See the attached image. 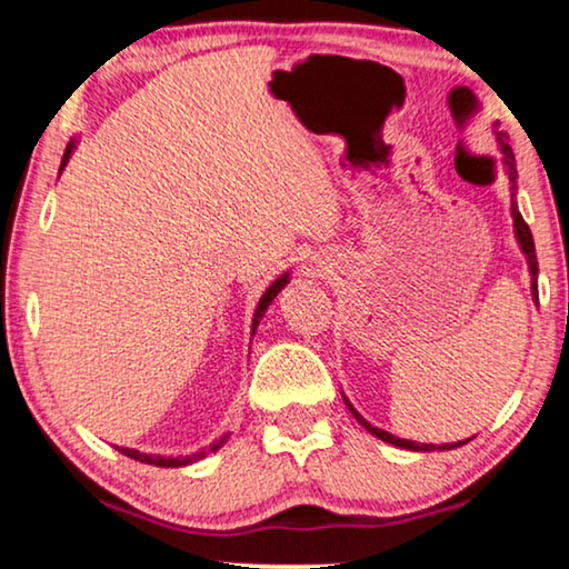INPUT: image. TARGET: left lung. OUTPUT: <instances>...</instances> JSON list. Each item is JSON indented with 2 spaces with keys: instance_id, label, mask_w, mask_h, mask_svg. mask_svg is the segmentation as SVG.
Returning a JSON list of instances; mask_svg holds the SVG:
<instances>
[{
  "instance_id": "obj_1",
  "label": "left lung",
  "mask_w": 569,
  "mask_h": 569,
  "mask_svg": "<svg viewBox=\"0 0 569 569\" xmlns=\"http://www.w3.org/2000/svg\"><path fill=\"white\" fill-rule=\"evenodd\" d=\"M500 127V123H492V134H495V142H497V147H500V152H502V170H505V176H508V181H510V214H512V228H516V240H518V246H520V251H523V256H526V263H528V271H531V295H533V300H539V287H536V279H539V261H536V246H533V236H531V230H528V224H526V220L523 217H520V212H518V201H516V191H518V168H516V154H512V150H510V144H508V134H505V131H500L497 129ZM345 403H347V409L352 411V417L357 419V422H360L365 430H368L370 435H376V438H380L383 442H391V446H396V448H403V450H419V453H430V450H453V448H458V446H463V442H469V440H458V442H442V446H435V442H415V440H403V438H396V435H391V432H386V430H380V427H372L368 419H365L360 411H357L352 403H349V399L345 396Z\"/></svg>"
}]
</instances>
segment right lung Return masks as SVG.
I'll use <instances>...</instances> for the list:
<instances>
[{"label":"right lung","mask_w":569,"mask_h":569,"mask_svg":"<svg viewBox=\"0 0 569 569\" xmlns=\"http://www.w3.org/2000/svg\"><path fill=\"white\" fill-rule=\"evenodd\" d=\"M74 147H77V139H72V142L67 144V150H64V158H61V168H59V176H61V170L67 168V162H69V158H72V152H74ZM290 282V271H284V274H279L274 282H271L269 287H267V292L261 295V300H259V306H256V310H253V323H251V337L256 333V326H259V321L263 318V313H267V308L271 306V300L277 298L279 292H282V287ZM228 438H230V432H224L220 440H214L212 446H209V450H199V453H193V456H158V453H139V450H134V448H116V450H121L123 456H129V458H134V461H139V463H150V466H160V469H178V466H189V463H193V461H199V458H204L207 453H214V450H220L224 442H228Z\"/></svg>","instance_id":"right-lung-1"}]
</instances>
